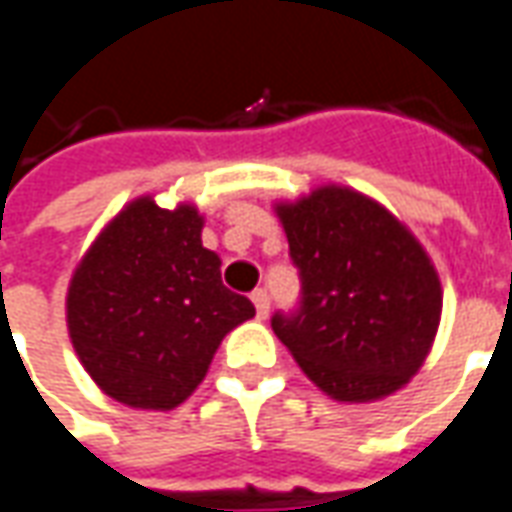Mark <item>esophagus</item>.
<instances>
[{
	"label": "esophagus",
	"instance_id": "obj_1",
	"mask_svg": "<svg viewBox=\"0 0 512 512\" xmlns=\"http://www.w3.org/2000/svg\"><path fill=\"white\" fill-rule=\"evenodd\" d=\"M250 301H253V306H256V315L264 320L267 312H270V295H267V290H253Z\"/></svg>",
	"mask_w": 512,
	"mask_h": 512
}]
</instances>
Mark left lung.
Instances as JSON below:
<instances>
[{
  "instance_id": "obj_1",
  "label": "left lung",
  "mask_w": 512,
  "mask_h": 512,
  "mask_svg": "<svg viewBox=\"0 0 512 512\" xmlns=\"http://www.w3.org/2000/svg\"><path fill=\"white\" fill-rule=\"evenodd\" d=\"M276 211L301 276L298 309L270 320L278 340L337 401L396 393L424 365L443 306L421 242L345 186H323Z\"/></svg>"
}]
</instances>
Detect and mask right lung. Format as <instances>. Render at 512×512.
I'll return each mask as SVG.
<instances>
[{
	"label": "right lung",
	"instance_id": "1",
	"mask_svg": "<svg viewBox=\"0 0 512 512\" xmlns=\"http://www.w3.org/2000/svg\"><path fill=\"white\" fill-rule=\"evenodd\" d=\"M195 206L139 197L105 225L74 270L66 323L74 351L105 396L172 410L195 393L222 337L256 315L200 242Z\"/></svg>",
	"mask_w": 512,
	"mask_h": 512
}]
</instances>
